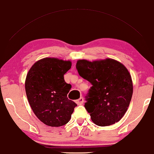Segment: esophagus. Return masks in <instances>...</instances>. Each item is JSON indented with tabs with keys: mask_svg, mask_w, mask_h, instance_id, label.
I'll list each match as a JSON object with an SVG mask.
<instances>
[{
	"mask_svg": "<svg viewBox=\"0 0 154 154\" xmlns=\"http://www.w3.org/2000/svg\"><path fill=\"white\" fill-rule=\"evenodd\" d=\"M75 102H76V104L78 105H80V104H82L83 102H84V99H83L82 97H80L79 100H77L76 101H75Z\"/></svg>",
	"mask_w": 154,
	"mask_h": 154,
	"instance_id": "1",
	"label": "esophagus"
}]
</instances>
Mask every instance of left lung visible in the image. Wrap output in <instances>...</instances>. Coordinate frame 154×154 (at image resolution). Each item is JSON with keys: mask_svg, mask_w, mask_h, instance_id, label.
I'll list each match as a JSON object with an SVG mask.
<instances>
[{"mask_svg": "<svg viewBox=\"0 0 154 154\" xmlns=\"http://www.w3.org/2000/svg\"><path fill=\"white\" fill-rule=\"evenodd\" d=\"M75 67L80 76L92 85L85 104L92 122L99 126L119 122L127 111L133 94L127 68L112 59L79 60Z\"/></svg>", "mask_w": 154, "mask_h": 154, "instance_id": "8db88e82", "label": "left lung"}]
</instances>
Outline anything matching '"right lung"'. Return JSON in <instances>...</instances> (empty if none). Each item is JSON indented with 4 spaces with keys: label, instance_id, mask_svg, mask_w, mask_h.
Instances as JSON below:
<instances>
[{
    "label": "right lung",
    "instance_id": "add662e5",
    "mask_svg": "<svg viewBox=\"0 0 154 154\" xmlns=\"http://www.w3.org/2000/svg\"><path fill=\"white\" fill-rule=\"evenodd\" d=\"M70 60L44 58L35 63L25 80L28 101L36 117L48 126L59 127L69 122L77 104L67 98L72 85L64 74Z\"/></svg>",
    "mask_w": 154,
    "mask_h": 154
}]
</instances>
